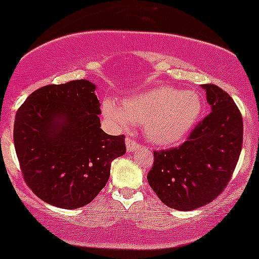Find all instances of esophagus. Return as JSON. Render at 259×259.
<instances>
[{
    "mask_svg": "<svg viewBox=\"0 0 259 259\" xmlns=\"http://www.w3.org/2000/svg\"><path fill=\"white\" fill-rule=\"evenodd\" d=\"M138 147H139V144L137 143V142L135 141V139H132V138H130V137L126 138V148H127V152H128V153L135 152V150L137 149Z\"/></svg>",
    "mask_w": 259,
    "mask_h": 259,
    "instance_id": "esophagus-1",
    "label": "esophagus"
}]
</instances>
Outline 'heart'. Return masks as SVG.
<instances>
[{"label":"heart","instance_id":"obj_1","mask_svg":"<svg viewBox=\"0 0 259 259\" xmlns=\"http://www.w3.org/2000/svg\"><path fill=\"white\" fill-rule=\"evenodd\" d=\"M202 111V101L194 92H180L172 87L158 88L130 97L118 106L105 100L103 114L118 128L144 123L147 138L158 145H171L188 135Z\"/></svg>","mask_w":259,"mask_h":259}]
</instances>
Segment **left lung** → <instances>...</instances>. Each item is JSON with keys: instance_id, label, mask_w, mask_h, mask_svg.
Wrapping results in <instances>:
<instances>
[{"instance_id": "8db88e82", "label": "left lung", "mask_w": 259, "mask_h": 259, "mask_svg": "<svg viewBox=\"0 0 259 259\" xmlns=\"http://www.w3.org/2000/svg\"><path fill=\"white\" fill-rule=\"evenodd\" d=\"M202 88L211 112L181 145L154 150L147 176L159 199L177 210H193L215 199L231 180L242 148V115L235 101L214 84Z\"/></svg>"}]
</instances>
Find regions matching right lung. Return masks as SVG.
Instances as JSON below:
<instances>
[{
  "instance_id": "1",
  "label": "right lung",
  "mask_w": 259,
  "mask_h": 259,
  "mask_svg": "<svg viewBox=\"0 0 259 259\" xmlns=\"http://www.w3.org/2000/svg\"><path fill=\"white\" fill-rule=\"evenodd\" d=\"M85 79L31 93L16 114L13 141L23 179L44 202L63 209L91 203L105 187L124 136L100 128V101Z\"/></svg>"
}]
</instances>
